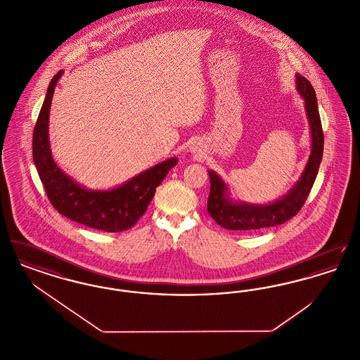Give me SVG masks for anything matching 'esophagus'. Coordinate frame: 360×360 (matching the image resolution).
Listing matches in <instances>:
<instances>
[{
	"instance_id": "34e87169",
	"label": "esophagus",
	"mask_w": 360,
	"mask_h": 360,
	"mask_svg": "<svg viewBox=\"0 0 360 360\" xmlns=\"http://www.w3.org/2000/svg\"><path fill=\"white\" fill-rule=\"evenodd\" d=\"M193 153H197V148H193Z\"/></svg>"
}]
</instances>
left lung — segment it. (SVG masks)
Instances as JSON below:
<instances>
[{"instance_id": "obj_1", "label": "left lung", "mask_w": 360, "mask_h": 360, "mask_svg": "<svg viewBox=\"0 0 360 360\" xmlns=\"http://www.w3.org/2000/svg\"><path fill=\"white\" fill-rule=\"evenodd\" d=\"M295 85L297 91L304 98L310 127L311 150L308 163L294 186L283 197L269 204L235 201L229 197V190L221 176L217 172L209 170L210 193L207 198V213L225 229L254 231L286 223L300 212L308 198L323 159L324 134L313 86L300 74H295Z\"/></svg>"}]
</instances>
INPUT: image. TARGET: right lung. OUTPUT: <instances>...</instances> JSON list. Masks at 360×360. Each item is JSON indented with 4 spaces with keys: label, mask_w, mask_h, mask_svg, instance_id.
<instances>
[{
    "label": "right lung",
    "mask_w": 360,
    "mask_h": 360,
    "mask_svg": "<svg viewBox=\"0 0 360 360\" xmlns=\"http://www.w3.org/2000/svg\"><path fill=\"white\" fill-rule=\"evenodd\" d=\"M62 74L60 70L52 78L34 125L32 155L40 181L52 206L70 220L105 232L127 231L146 213L155 190L178 159L170 158L158 163L110 190H91L75 182L53 160L49 139L52 96Z\"/></svg>",
    "instance_id": "obj_1"
}]
</instances>
